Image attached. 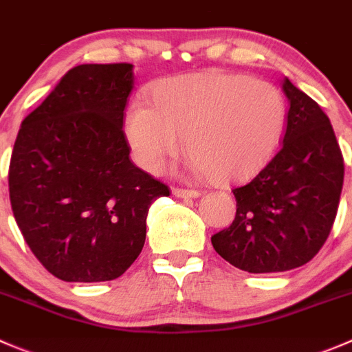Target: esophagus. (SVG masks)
I'll use <instances>...</instances> for the list:
<instances>
[{
	"mask_svg": "<svg viewBox=\"0 0 352 352\" xmlns=\"http://www.w3.org/2000/svg\"><path fill=\"white\" fill-rule=\"evenodd\" d=\"M172 192H173V196H177V197H190V199H196V197L201 196L199 190L182 189V187H173Z\"/></svg>",
	"mask_w": 352,
	"mask_h": 352,
	"instance_id": "1",
	"label": "esophagus"
}]
</instances>
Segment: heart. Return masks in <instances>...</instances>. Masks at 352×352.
<instances>
[{
  "mask_svg": "<svg viewBox=\"0 0 352 352\" xmlns=\"http://www.w3.org/2000/svg\"><path fill=\"white\" fill-rule=\"evenodd\" d=\"M146 103H132L124 134L135 162L160 173L182 146L196 175L217 184L256 175L277 153L289 122L277 85L251 75L206 70L156 82Z\"/></svg>",
  "mask_w": 352,
  "mask_h": 352,
  "instance_id": "obj_1",
  "label": "heart"
}]
</instances>
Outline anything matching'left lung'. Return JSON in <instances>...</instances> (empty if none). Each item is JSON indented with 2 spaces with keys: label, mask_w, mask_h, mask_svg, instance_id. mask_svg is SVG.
<instances>
[{
  "label": "left lung",
  "mask_w": 352,
  "mask_h": 352,
  "mask_svg": "<svg viewBox=\"0 0 352 352\" xmlns=\"http://www.w3.org/2000/svg\"><path fill=\"white\" fill-rule=\"evenodd\" d=\"M289 122L280 151L254 179L234 189L237 211L211 237L214 251L249 274L306 265L332 230L344 182V160L329 117L316 101L282 80Z\"/></svg>",
  "instance_id": "8db88e82"
}]
</instances>
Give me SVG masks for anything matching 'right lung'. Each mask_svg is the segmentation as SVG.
<instances>
[{"mask_svg":"<svg viewBox=\"0 0 352 352\" xmlns=\"http://www.w3.org/2000/svg\"><path fill=\"white\" fill-rule=\"evenodd\" d=\"M134 65L70 68L20 125L8 187L27 245L65 282H107L142 251L146 218L170 196L129 158L124 110Z\"/></svg>","mask_w":352,"mask_h":352,"instance_id":"add662e5","label":"right lung"}]
</instances>
